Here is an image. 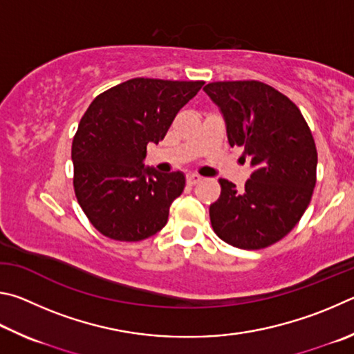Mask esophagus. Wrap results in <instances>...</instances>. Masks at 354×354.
<instances>
[{
  "label": "esophagus",
  "instance_id": "obj_1",
  "mask_svg": "<svg viewBox=\"0 0 354 354\" xmlns=\"http://www.w3.org/2000/svg\"><path fill=\"white\" fill-rule=\"evenodd\" d=\"M201 180L202 178L199 176H194V174H191V176L187 177V182H188V185H191V187H193V185H197Z\"/></svg>",
  "mask_w": 354,
  "mask_h": 354
}]
</instances>
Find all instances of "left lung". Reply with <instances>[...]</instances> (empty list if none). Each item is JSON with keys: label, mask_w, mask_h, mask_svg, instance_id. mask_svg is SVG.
<instances>
[{"label": "left lung", "mask_w": 354, "mask_h": 354, "mask_svg": "<svg viewBox=\"0 0 354 354\" xmlns=\"http://www.w3.org/2000/svg\"><path fill=\"white\" fill-rule=\"evenodd\" d=\"M224 116L230 146H243L252 174L243 191L219 178L221 197L209 207L214 233L245 250L286 236L311 202L317 151L299 107L258 80L203 86Z\"/></svg>", "instance_id": "left-lung-1"}]
</instances>
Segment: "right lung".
Wrapping results in <instances>:
<instances>
[{"label":"right lung","instance_id":"add662e5","mask_svg":"<svg viewBox=\"0 0 354 354\" xmlns=\"http://www.w3.org/2000/svg\"><path fill=\"white\" fill-rule=\"evenodd\" d=\"M205 82L136 77L86 109L74 135V191L93 227L115 241H141L166 225L185 174L145 166L149 142L165 138L174 118Z\"/></svg>","mask_w":354,"mask_h":354}]
</instances>
